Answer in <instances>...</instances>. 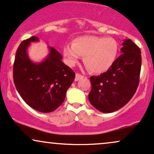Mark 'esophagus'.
I'll return each instance as SVG.
<instances>
[{"label": "esophagus", "instance_id": "esophagus-1", "mask_svg": "<svg viewBox=\"0 0 154 154\" xmlns=\"http://www.w3.org/2000/svg\"><path fill=\"white\" fill-rule=\"evenodd\" d=\"M84 75H81V74H79V73H76V74H75V81H78L81 80V79H84Z\"/></svg>", "mask_w": 154, "mask_h": 154}]
</instances>
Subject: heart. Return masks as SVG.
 <instances>
[{"instance_id": "1", "label": "heart", "mask_w": 154, "mask_h": 154, "mask_svg": "<svg viewBox=\"0 0 154 154\" xmlns=\"http://www.w3.org/2000/svg\"><path fill=\"white\" fill-rule=\"evenodd\" d=\"M119 45L113 38L97 36H81L75 38L73 45H66L63 55L70 66L79 62L84 56V62L90 71L96 73L105 72L116 60Z\"/></svg>"}]
</instances>
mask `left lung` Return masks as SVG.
Instances as JSON below:
<instances>
[{
    "label": "left lung",
    "mask_w": 154,
    "mask_h": 154,
    "mask_svg": "<svg viewBox=\"0 0 154 154\" xmlns=\"http://www.w3.org/2000/svg\"><path fill=\"white\" fill-rule=\"evenodd\" d=\"M122 55L111 68L100 75L90 78L91 90L88 100L99 111L110 113L125 105L138 88L141 68L140 48L131 39H125Z\"/></svg>",
    "instance_id": "left-lung-1"
}]
</instances>
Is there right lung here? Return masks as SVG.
Wrapping results in <instances>:
<instances>
[{
  "label": "right lung",
  "instance_id": "obj_1",
  "mask_svg": "<svg viewBox=\"0 0 154 154\" xmlns=\"http://www.w3.org/2000/svg\"><path fill=\"white\" fill-rule=\"evenodd\" d=\"M39 40L33 36L20 44L14 60V81L29 106L40 112H51L64 102L75 74L63 63L62 55L52 47H48L49 53L43 60L33 62L27 50L31 42Z\"/></svg>",
  "mask_w": 154,
  "mask_h": 154
}]
</instances>
